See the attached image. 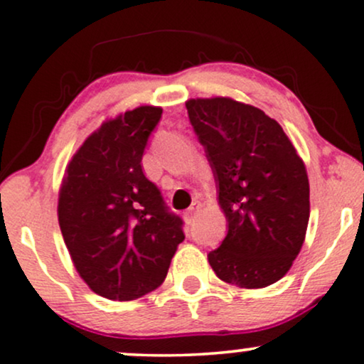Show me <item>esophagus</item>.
<instances>
[{"instance_id":"34e87169","label":"esophagus","mask_w":364,"mask_h":364,"mask_svg":"<svg viewBox=\"0 0 364 364\" xmlns=\"http://www.w3.org/2000/svg\"><path fill=\"white\" fill-rule=\"evenodd\" d=\"M200 209V204L199 203H194L191 205L189 209H187V213H186V219L187 221H192V219L196 218V214H197V210Z\"/></svg>"}]
</instances>
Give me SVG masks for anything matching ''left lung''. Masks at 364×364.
I'll list each match as a JSON object with an SVG mask.
<instances>
[{"label":"left lung","mask_w":364,"mask_h":364,"mask_svg":"<svg viewBox=\"0 0 364 364\" xmlns=\"http://www.w3.org/2000/svg\"><path fill=\"white\" fill-rule=\"evenodd\" d=\"M186 107L228 221L209 264L241 289L275 284L306 240L311 203L304 160L284 128L258 107L231 97H196Z\"/></svg>","instance_id":"left-lung-1"}]
</instances>
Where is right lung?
Here are the masks:
<instances>
[{
    "instance_id": "right-lung-1",
    "label": "right lung",
    "mask_w": 364,
    "mask_h": 364,
    "mask_svg": "<svg viewBox=\"0 0 364 364\" xmlns=\"http://www.w3.org/2000/svg\"><path fill=\"white\" fill-rule=\"evenodd\" d=\"M161 107L138 106L106 119L65 167L58 226L75 270L101 297L140 299L164 284L182 243V219L143 173Z\"/></svg>"
}]
</instances>
